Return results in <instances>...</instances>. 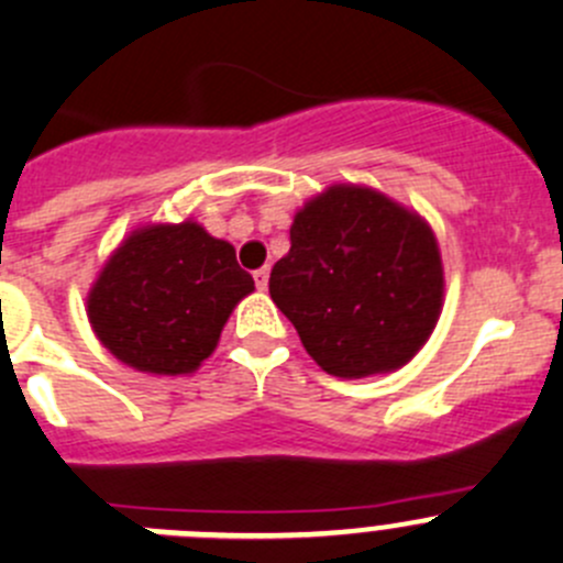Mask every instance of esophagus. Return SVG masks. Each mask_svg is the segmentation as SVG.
Returning <instances> with one entry per match:
<instances>
[{
	"label": "esophagus",
	"mask_w": 563,
	"mask_h": 563,
	"mask_svg": "<svg viewBox=\"0 0 563 563\" xmlns=\"http://www.w3.org/2000/svg\"><path fill=\"white\" fill-rule=\"evenodd\" d=\"M253 280H255V286H258V291H266V286H269V269H258V272H253Z\"/></svg>",
	"instance_id": "1"
}]
</instances>
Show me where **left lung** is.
I'll return each mask as SVG.
<instances>
[{
  "mask_svg": "<svg viewBox=\"0 0 563 563\" xmlns=\"http://www.w3.org/2000/svg\"><path fill=\"white\" fill-rule=\"evenodd\" d=\"M269 294L327 374H390L423 349L443 313L438 236L379 189L332 184L294 214L291 250L272 266Z\"/></svg>",
  "mask_w": 563,
  "mask_h": 563,
  "instance_id": "obj_1",
  "label": "left lung"
}]
</instances>
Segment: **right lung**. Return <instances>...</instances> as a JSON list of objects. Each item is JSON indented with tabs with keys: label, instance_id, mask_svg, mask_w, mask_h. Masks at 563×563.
<instances>
[{
	"label": "right lung",
	"instance_id": "add662e5",
	"mask_svg": "<svg viewBox=\"0 0 563 563\" xmlns=\"http://www.w3.org/2000/svg\"><path fill=\"white\" fill-rule=\"evenodd\" d=\"M255 283L236 250L200 222H148L109 253L87 291V321L123 365L187 376L217 349L222 327Z\"/></svg>",
	"mask_w": 563,
	"mask_h": 563
}]
</instances>
